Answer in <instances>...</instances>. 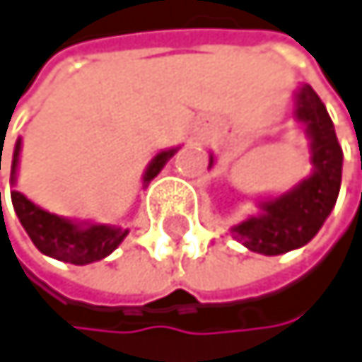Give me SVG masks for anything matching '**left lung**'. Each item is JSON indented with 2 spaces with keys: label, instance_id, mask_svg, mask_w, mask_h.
<instances>
[{
  "label": "left lung",
  "instance_id": "left-lung-1",
  "mask_svg": "<svg viewBox=\"0 0 362 362\" xmlns=\"http://www.w3.org/2000/svg\"><path fill=\"white\" fill-rule=\"evenodd\" d=\"M293 119L302 123L310 141L313 171L286 193L256 199L258 213L230 228L234 239L256 254L278 256L306 245L339 197L343 151L332 119L310 84H300L293 93ZM213 165L211 154L208 169Z\"/></svg>",
  "mask_w": 362,
  "mask_h": 362
}]
</instances>
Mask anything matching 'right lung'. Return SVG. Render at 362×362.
Masks as SVG:
<instances>
[{"label":"right lung","mask_w":362,"mask_h":362,"mask_svg":"<svg viewBox=\"0 0 362 362\" xmlns=\"http://www.w3.org/2000/svg\"><path fill=\"white\" fill-rule=\"evenodd\" d=\"M180 147L163 149L149 160L143 173V189L154 180L160 169L167 165V160L175 154ZM19 156H21V139L15 143V151H12V165H10V197L15 213L36 245L38 252L45 256H52L62 262H71V265H88V262L102 260L108 254H112L121 241L128 236V228L123 230L119 226L108 223H93V221H80V219H69L56 213H49L45 208H40L32 199H28L21 191H17V171H19ZM1 169V154H0Z\"/></svg>","instance_id":"right-lung-1"}]
</instances>
